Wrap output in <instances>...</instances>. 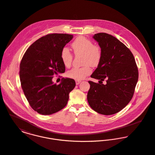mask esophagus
I'll list each match as a JSON object with an SVG mask.
<instances>
[{"instance_id":"1","label":"esophagus","mask_w":155,"mask_h":155,"mask_svg":"<svg viewBox=\"0 0 155 155\" xmlns=\"http://www.w3.org/2000/svg\"><path fill=\"white\" fill-rule=\"evenodd\" d=\"M81 82V81H79V80H76V85H79Z\"/></svg>"}]
</instances>
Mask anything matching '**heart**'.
<instances>
[{
    "mask_svg": "<svg viewBox=\"0 0 155 155\" xmlns=\"http://www.w3.org/2000/svg\"><path fill=\"white\" fill-rule=\"evenodd\" d=\"M71 48L75 55H82V64L81 67H74L67 73V77L75 80H82L91 73V67H97L102 58V51L101 47L95 45L89 39L80 36L71 43ZM73 54L67 48L62 49L61 58L64 65L68 67L73 61Z\"/></svg>",
    "mask_w": 155,
    "mask_h": 155,
    "instance_id": "1",
    "label": "heart"
}]
</instances>
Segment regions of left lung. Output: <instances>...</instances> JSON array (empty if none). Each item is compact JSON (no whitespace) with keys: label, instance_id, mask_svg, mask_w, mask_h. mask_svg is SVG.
<instances>
[{"label":"left lung","instance_id":"1","mask_svg":"<svg viewBox=\"0 0 155 155\" xmlns=\"http://www.w3.org/2000/svg\"><path fill=\"white\" fill-rule=\"evenodd\" d=\"M93 38L102 49V58L91 77L102 83L88 81L90 88L87 100L96 112L112 115L131 101L138 79V67L132 53L115 37L98 33ZM104 79L107 80L105 85L102 84Z\"/></svg>","mask_w":155,"mask_h":155}]
</instances>
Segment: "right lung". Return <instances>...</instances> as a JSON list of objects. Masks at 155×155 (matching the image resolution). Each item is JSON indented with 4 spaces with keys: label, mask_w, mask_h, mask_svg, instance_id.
<instances>
[{
    "label": "right lung",
    "mask_w": 155,
    "mask_h": 155,
    "mask_svg": "<svg viewBox=\"0 0 155 155\" xmlns=\"http://www.w3.org/2000/svg\"><path fill=\"white\" fill-rule=\"evenodd\" d=\"M73 37L66 34L46 35L32 44L21 59L22 90L31 107L40 114L51 115L63 109L76 86L70 78H62L59 85L52 82L54 74L65 72L61 52Z\"/></svg>",
    "instance_id": "right-lung-1"
}]
</instances>
